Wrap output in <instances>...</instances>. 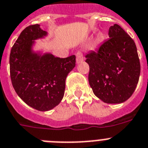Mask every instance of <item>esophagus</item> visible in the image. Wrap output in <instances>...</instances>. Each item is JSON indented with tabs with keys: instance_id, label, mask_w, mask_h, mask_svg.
Listing matches in <instances>:
<instances>
[{
	"instance_id": "1",
	"label": "esophagus",
	"mask_w": 148,
	"mask_h": 148,
	"mask_svg": "<svg viewBox=\"0 0 148 148\" xmlns=\"http://www.w3.org/2000/svg\"><path fill=\"white\" fill-rule=\"evenodd\" d=\"M76 61H77V63L79 64L80 62L83 61V56L80 52L77 53V59H76Z\"/></svg>"
}]
</instances>
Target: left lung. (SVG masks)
Returning <instances> with one entry per match:
<instances>
[{"mask_svg":"<svg viewBox=\"0 0 148 148\" xmlns=\"http://www.w3.org/2000/svg\"><path fill=\"white\" fill-rule=\"evenodd\" d=\"M109 37L97 52L86 56L88 82L103 102L121 103L131 97L138 84L140 62L134 41L119 25L110 27Z\"/></svg>","mask_w":148,"mask_h":148,"instance_id":"left-lung-1","label":"left lung"}]
</instances>
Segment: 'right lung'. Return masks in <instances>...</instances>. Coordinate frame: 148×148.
<instances>
[{"label": "right lung", "mask_w": 148, "mask_h": 148, "mask_svg": "<svg viewBox=\"0 0 148 148\" xmlns=\"http://www.w3.org/2000/svg\"><path fill=\"white\" fill-rule=\"evenodd\" d=\"M48 33L39 24L21 33L10 52V77L15 92L25 103L38 111H49L60 104L68 74L75 67L76 56L56 57L35 48L36 40Z\"/></svg>", "instance_id": "right-lung-1"}]
</instances>
